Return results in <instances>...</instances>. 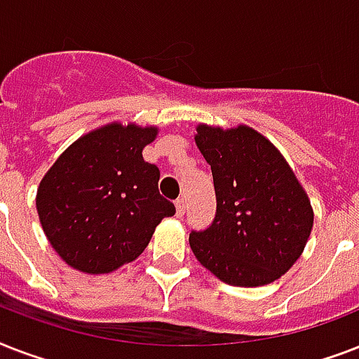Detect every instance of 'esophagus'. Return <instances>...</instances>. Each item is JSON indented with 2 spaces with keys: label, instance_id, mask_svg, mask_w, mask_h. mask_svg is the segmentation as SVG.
<instances>
[{
  "label": "esophagus",
  "instance_id": "esophagus-1",
  "mask_svg": "<svg viewBox=\"0 0 359 359\" xmlns=\"http://www.w3.org/2000/svg\"><path fill=\"white\" fill-rule=\"evenodd\" d=\"M175 207H177V216H179V218H182V216H184V210H186L184 197H179V199L175 201Z\"/></svg>",
  "mask_w": 359,
  "mask_h": 359
}]
</instances>
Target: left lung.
I'll return each instance as SVG.
<instances>
[{
  "label": "left lung",
  "mask_w": 359,
  "mask_h": 359,
  "mask_svg": "<svg viewBox=\"0 0 359 359\" xmlns=\"http://www.w3.org/2000/svg\"><path fill=\"white\" fill-rule=\"evenodd\" d=\"M196 143L212 169L216 216L191 231L197 261L235 287L281 278L306 248L311 203L276 147L248 126L197 128Z\"/></svg>",
  "instance_id": "obj_1"
}]
</instances>
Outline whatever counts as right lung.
I'll list each match as a JSON object with an SVG mask.
<instances>
[{
  "mask_svg": "<svg viewBox=\"0 0 359 359\" xmlns=\"http://www.w3.org/2000/svg\"><path fill=\"white\" fill-rule=\"evenodd\" d=\"M156 128L108 124L57 158L36 191L50 244L76 270L106 273L134 261L156 225L175 214L160 196V169L143 160Z\"/></svg>",
  "mask_w": 359,
  "mask_h": 359,
  "instance_id": "1",
  "label": "right lung"
}]
</instances>
